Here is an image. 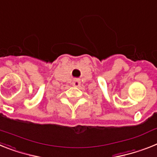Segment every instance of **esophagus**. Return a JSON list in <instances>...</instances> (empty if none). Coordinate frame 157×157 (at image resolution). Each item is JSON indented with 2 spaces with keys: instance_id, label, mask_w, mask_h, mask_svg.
<instances>
[{
  "instance_id": "esophagus-1",
  "label": "esophagus",
  "mask_w": 157,
  "mask_h": 157,
  "mask_svg": "<svg viewBox=\"0 0 157 157\" xmlns=\"http://www.w3.org/2000/svg\"><path fill=\"white\" fill-rule=\"evenodd\" d=\"M80 84H81V80L78 78H75L73 81H72V85L73 86H79Z\"/></svg>"
}]
</instances>
